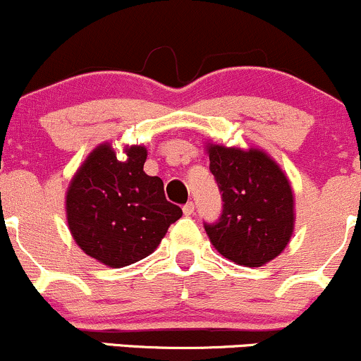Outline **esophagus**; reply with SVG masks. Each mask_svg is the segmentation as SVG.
Listing matches in <instances>:
<instances>
[{
    "label": "esophagus",
    "instance_id": "1",
    "mask_svg": "<svg viewBox=\"0 0 361 361\" xmlns=\"http://www.w3.org/2000/svg\"><path fill=\"white\" fill-rule=\"evenodd\" d=\"M182 212H184V215H192V213H195V203H192V201H188V203L184 204V207H182Z\"/></svg>",
    "mask_w": 361,
    "mask_h": 361
}]
</instances>
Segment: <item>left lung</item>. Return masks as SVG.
Returning <instances> with one entry per match:
<instances>
[{
    "label": "left lung",
    "mask_w": 361,
    "mask_h": 361,
    "mask_svg": "<svg viewBox=\"0 0 361 361\" xmlns=\"http://www.w3.org/2000/svg\"><path fill=\"white\" fill-rule=\"evenodd\" d=\"M210 172L222 192L219 220L203 222L222 257L262 267L281 253L294 227L288 177L263 151L210 146Z\"/></svg>",
    "instance_id": "obj_1"
}]
</instances>
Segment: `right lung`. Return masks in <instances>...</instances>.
Here are the masks:
<instances>
[{"instance_id":"add662e5","label":"right lung","mask_w":361,"mask_h":361,"mask_svg":"<svg viewBox=\"0 0 361 361\" xmlns=\"http://www.w3.org/2000/svg\"><path fill=\"white\" fill-rule=\"evenodd\" d=\"M146 149L133 146L117 160L108 145L89 154L67 192L68 227L80 250L108 267L153 253L182 210L166 201L160 177L146 176Z\"/></svg>"}]
</instances>
